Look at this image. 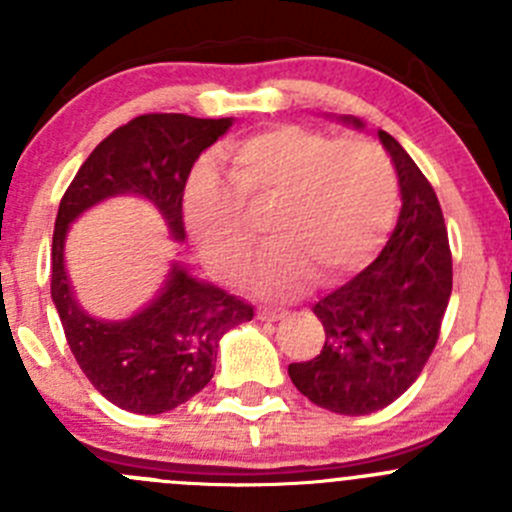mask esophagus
Masks as SVG:
<instances>
[{
	"instance_id": "34e87169",
	"label": "esophagus",
	"mask_w": 512,
	"mask_h": 512,
	"mask_svg": "<svg viewBox=\"0 0 512 512\" xmlns=\"http://www.w3.org/2000/svg\"><path fill=\"white\" fill-rule=\"evenodd\" d=\"M282 317H285V309H275V307L257 309V319H262V322H277V319Z\"/></svg>"
}]
</instances>
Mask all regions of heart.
Here are the masks:
<instances>
[{
	"label": "heart",
	"instance_id": "1",
	"mask_svg": "<svg viewBox=\"0 0 512 512\" xmlns=\"http://www.w3.org/2000/svg\"><path fill=\"white\" fill-rule=\"evenodd\" d=\"M227 188L200 170L185 193V223L223 280H242L270 220L277 245L257 270V289L287 294L342 280L381 247L396 215L399 183L379 143L277 126L232 143Z\"/></svg>",
	"mask_w": 512,
	"mask_h": 512
}]
</instances>
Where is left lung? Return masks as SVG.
<instances>
[{"instance_id":"left-lung-1","label":"left lung","mask_w":512,"mask_h":512,"mask_svg":"<svg viewBox=\"0 0 512 512\" xmlns=\"http://www.w3.org/2000/svg\"><path fill=\"white\" fill-rule=\"evenodd\" d=\"M379 138L399 175V223L369 267L314 304L327 334L322 352L287 369L312 404L344 416L386 409L414 384L436 349L453 287L436 190L394 136Z\"/></svg>"}]
</instances>
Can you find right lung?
<instances>
[{"label":"right lung","instance_id":"add662e5","mask_svg":"<svg viewBox=\"0 0 512 512\" xmlns=\"http://www.w3.org/2000/svg\"><path fill=\"white\" fill-rule=\"evenodd\" d=\"M230 123V118L185 113L136 116L98 143L59 203L51 240V299L86 379L123 411L156 416L193 399L213 379L220 337L250 322L255 312L240 297L173 267L151 307L126 322H98L71 297L64 272L66 230L98 200L136 193L156 203L173 235L183 237L190 168Z\"/></svg>","mask_w":512,"mask_h":512}]
</instances>
